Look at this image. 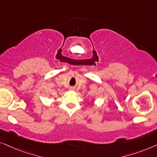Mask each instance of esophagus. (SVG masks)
<instances>
[{
  "mask_svg": "<svg viewBox=\"0 0 157 157\" xmlns=\"http://www.w3.org/2000/svg\"><path fill=\"white\" fill-rule=\"evenodd\" d=\"M70 90H75V87H70Z\"/></svg>",
  "mask_w": 157,
  "mask_h": 157,
  "instance_id": "obj_1",
  "label": "esophagus"
}]
</instances>
